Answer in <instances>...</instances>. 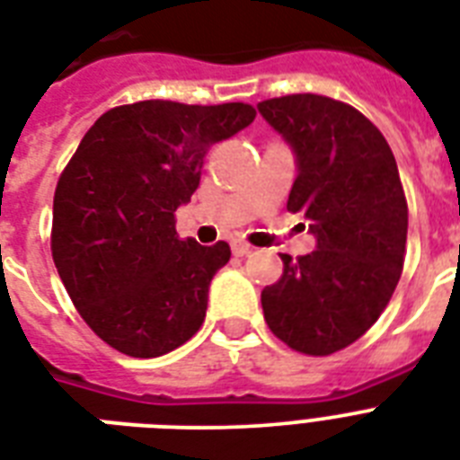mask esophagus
<instances>
[{
	"label": "esophagus",
	"instance_id": "obj_1",
	"mask_svg": "<svg viewBox=\"0 0 460 460\" xmlns=\"http://www.w3.org/2000/svg\"><path fill=\"white\" fill-rule=\"evenodd\" d=\"M231 251H234V255H238V258H243V255H248L252 248H251V243H245V241H241V238H238V241H234V243H231Z\"/></svg>",
	"mask_w": 460,
	"mask_h": 460
}]
</instances>
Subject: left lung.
<instances>
[{
	"mask_svg": "<svg viewBox=\"0 0 460 460\" xmlns=\"http://www.w3.org/2000/svg\"><path fill=\"white\" fill-rule=\"evenodd\" d=\"M260 114L294 147L288 212H303L317 248L262 288L267 327L288 349L329 356L385 313L406 258L408 202L392 147L356 107L324 95H284Z\"/></svg>",
	"mask_w": 460,
	"mask_h": 460,
	"instance_id": "obj_1",
	"label": "left lung"
}]
</instances>
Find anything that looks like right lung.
I'll return each instance as SVG.
<instances>
[{
    "label": "right lung",
    "instance_id": "add662e5",
    "mask_svg": "<svg viewBox=\"0 0 460 460\" xmlns=\"http://www.w3.org/2000/svg\"><path fill=\"white\" fill-rule=\"evenodd\" d=\"M245 102L143 100L104 111L64 166L52 258L75 310L119 353L157 358L202 327L229 243L179 238V205L215 143L252 124Z\"/></svg>",
    "mask_w": 460,
    "mask_h": 460
}]
</instances>
